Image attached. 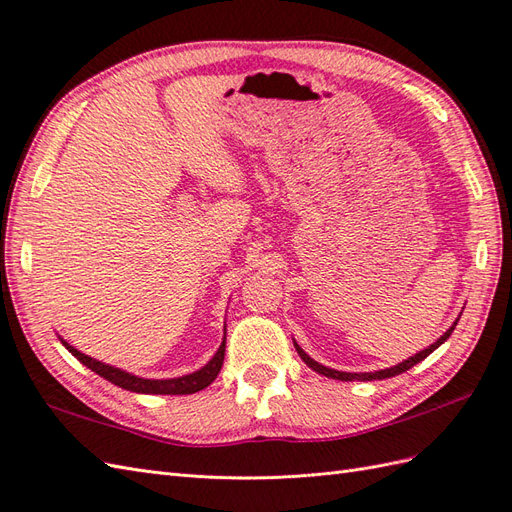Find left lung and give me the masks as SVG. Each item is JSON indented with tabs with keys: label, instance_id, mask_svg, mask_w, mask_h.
<instances>
[{
	"label": "left lung",
	"instance_id": "8db88e82",
	"mask_svg": "<svg viewBox=\"0 0 512 512\" xmlns=\"http://www.w3.org/2000/svg\"><path fill=\"white\" fill-rule=\"evenodd\" d=\"M457 321H459V317L455 319V324H452V326L442 334V337L437 339L433 345H429L427 349H422V352L414 354L412 358H407V360H403V362H399V364H394V367H390V369L373 371V373H347V371L330 369V367H324V364H319L317 360H313L296 341H294V347H296L298 356L304 360L306 367H311V369H313L315 373H319V375H326V377H332V379H341V382H354V379H358V382H373V379H388V377H394V375H401V373H405V371H410V369L414 367V364H418L420 360H425L429 354H433L435 349L440 347V345L450 337L452 330H455V326H457Z\"/></svg>",
	"mask_w": 512,
	"mask_h": 512
}]
</instances>
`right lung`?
Returning <instances> with one entry per match:
<instances>
[{"label": "right lung", "mask_w": 512, "mask_h": 512, "mask_svg": "<svg viewBox=\"0 0 512 512\" xmlns=\"http://www.w3.org/2000/svg\"><path fill=\"white\" fill-rule=\"evenodd\" d=\"M60 341H62V345L68 349L72 356H75L81 364H85L87 369H92L100 377H105L107 382L120 386L124 390L139 392V394H193V392H199L203 388H208L216 379V375L221 373L223 360H225L227 332H225L221 347H218V352L210 358V362L206 364V367H201L199 371H193V373L182 375V377H171V379H145V377L133 375V373L122 371L118 367H111V364H105V362H100L96 358H90V356L81 354L77 347H72L62 337H60Z\"/></svg>", "instance_id": "add662e5"}]
</instances>
